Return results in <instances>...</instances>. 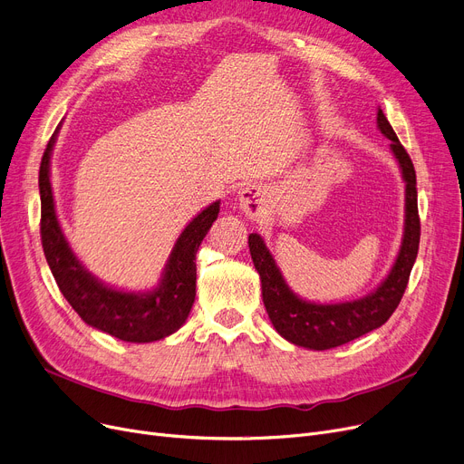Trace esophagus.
<instances>
[{
    "label": "esophagus",
    "mask_w": 464,
    "mask_h": 464,
    "mask_svg": "<svg viewBox=\"0 0 464 464\" xmlns=\"http://www.w3.org/2000/svg\"><path fill=\"white\" fill-rule=\"evenodd\" d=\"M238 207L250 218H257L265 208V189L257 184H246L238 189Z\"/></svg>",
    "instance_id": "1"
}]
</instances>
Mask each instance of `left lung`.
Wrapping results in <instances>:
<instances>
[{
	"instance_id": "1",
	"label": "left lung",
	"mask_w": 464,
	"mask_h": 464,
	"mask_svg": "<svg viewBox=\"0 0 464 464\" xmlns=\"http://www.w3.org/2000/svg\"><path fill=\"white\" fill-rule=\"evenodd\" d=\"M378 130L392 140V152L399 161L402 180L406 182L404 195V235L399 256L385 280L362 299L318 304L295 295L285 284L278 265L265 246L257 233L248 237V246L256 271L261 278L263 304L269 314L275 329L287 343L308 350H331L382 327L399 306L411 266L420 250V214H418V188L416 169L389 124L382 109H378Z\"/></svg>"
}]
</instances>
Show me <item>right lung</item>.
<instances>
[{"mask_svg": "<svg viewBox=\"0 0 464 464\" xmlns=\"http://www.w3.org/2000/svg\"><path fill=\"white\" fill-rule=\"evenodd\" d=\"M48 140L39 167L41 242L54 280L81 320L124 343H154L177 333L193 306L198 266L195 254L219 212V201L195 216L177 238L160 284L152 291L133 294L105 285L92 276L72 254L60 227L51 186V154L56 135Z\"/></svg>", "mask_w": 464, "mask_h": 464, "instance_id": "obj_1", "label": "right lung"}]
</instances>
